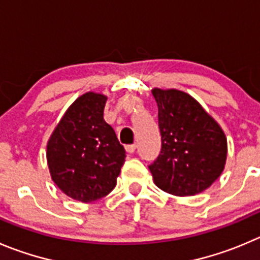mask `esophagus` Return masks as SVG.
Returning <instances> with one entry per match:
<instances>
[{
    "label": "esophagus",
    "mask_w": 260,
    "mask_h": 260,
    "mask_svg": "<svg viewBox=\"0 0 260 260\" xmlns=\"http://www.w3.org/2000/svg\"><path fill=\"white\" fill-rule=\"evenodd\" d=\"M125 149H126V152L132 154V153H134L135 149H137V145H135V144H128V145H126Z\"/></svg>",
    "instance_id": "obj_1"
}]
</instances>
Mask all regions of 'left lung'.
<instances>
[{"label": "left lung", "mask_w": 260, "mask_h": 260, "mask_svg": "<svg viewBox=\"0 0 260 260\" xmlns=\"http://www.w3.org/2000/svg\"><path fill=\"white\" fill-rule=\"evenodd\" d=\"M162 149L149 166L154 184L176 197L208 189L226 165L227 139L221 126L191 95L154 88Z\"/></svg>", "instance_id": "1"}]
</instances>
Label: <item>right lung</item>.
<instances>
[{
	"label": "right lung",
	"instance_id": "obj_1",
	"mask_svg": "<svg viewBox=\"0 0 260 260\" xmlns=\"http://www.w3.org/2000/svg\"><path fill=\"white\" fill-rule=\"evenodd\" d=\"M107 97L88 91L62 116L47 143L49 174L73 199L90 203L110 194L125 162V149L103 118Z\"/></svg>",
	"mask_w": 260,
	"mask_h": 260
}]
</instances>
